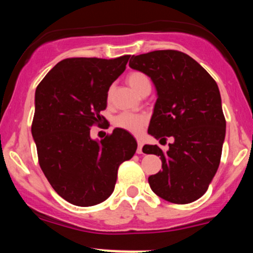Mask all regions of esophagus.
I'll list each match as a JSON object with an SVG mask.
<instances>
[{
	"instance_id": "1",
	"label": "esophagus",
	"mask_w": 253,
	"mask_h": 253,
	"mask_svg": "<svg viewBox=\"0 0 253 253\" xmlns=\"http://www.w3.org/2000/svg\"><path fill=\"white\" fill-rule=\"evenodd\" d=\"M136 143H138V149H136V153H138V155H140V153H143L144 143H143V140H141V139H138V140H136Z\"/></svg>"
}]
</instances>
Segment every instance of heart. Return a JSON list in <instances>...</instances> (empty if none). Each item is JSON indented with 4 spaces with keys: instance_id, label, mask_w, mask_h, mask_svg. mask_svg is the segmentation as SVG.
<instances>
[{
    "instance_id": "heart-1",
    "label": "heart",
    "mask_w": 253,
    "mask_h": 253,
    "mask_svg": "<svg viewBox=\"0 0 253 253\" xmlns=\"http://www.w3.org/2000/svg\"><path fill=\"white\" fill-rule=\"evenodd\" d=\"M127 83L129 84L130 88L139 95H143L145 91L151 90V82L147 75L141 71H132L127 75ZM114 86H110L108 89V98L112 97ZM147 123V118L143 114H135V113H121L115 118V126L119 128L128 130L130 133L139 134L144 129L145 125Z\"/></svg>"
}]
</instances>
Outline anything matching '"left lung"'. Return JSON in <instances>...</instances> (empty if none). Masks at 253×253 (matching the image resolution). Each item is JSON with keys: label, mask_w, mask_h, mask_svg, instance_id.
<instances>
[{"label": "left lung", "mask_w": 253, "mask_h": 253, "mask_svg": "<svg viewBox=\"0 0 253 253\" xmlns=\"http://www.w3.org/2000/svg\"><path fill=\"white\" fill-rule=\"evenodd\" d=\"M129 66L150 76L158 94L149 134L162 145L171 139L168 151L157 145L143 147L162 159L163 170L149 177L151 189L177 205L196 201L207 191L221 159L226 120L217 84L181 51L133 56Z\"/></svg>", "instance_id": "left-lung-1"}]
</instances>
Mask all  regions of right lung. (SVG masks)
Here are the masks:
<instances>
[{"label":"right lung","mask_w":253,"mask_h":253,"mask_svg":"<svg viewBox=\"0 0 253 253\" xmlns=\"http://www.w3.org/2000/svg\"><path fill=\"white\" fill-rule=\"evenodd\" d=\"M129 57L66 58L37 86L32 135L38 162L54 191L75 206L108 199L119 167L135 153V139L125 129L115 128L100 143L90 138L91 127L104 120L100 113L109 86Z\"/></svg>","instance_id":"1"}]
</instances>
